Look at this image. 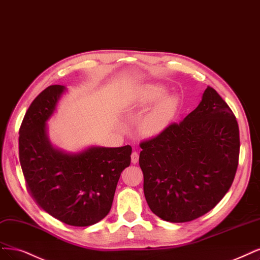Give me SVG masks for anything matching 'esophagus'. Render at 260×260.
<instances>
[{
    "label": "esophagus",
    "mask_w": 260,
    "mask_h": 260,
    "mask_svg": "<svg viewBox=\"0 0 260 260\" xmlns=\"http://www.w3.org/2000/svg\"><path fill=\"white\" fill-rule=\"evenodd\" d=\"M138 161H139V154L137 153V151H133V153L131 154V162L133 165H136V164H138Z\"/></svg>",
    "instance_id": "obj_1"
}]
</instances>
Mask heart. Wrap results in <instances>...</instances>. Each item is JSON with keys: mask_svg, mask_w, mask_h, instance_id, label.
<instances>
[{"mask_svg": "<svg viewBox=\"0 0 260 260\" xmlns=\"http://www.w3.org/2000/svg\"><path fill=\"white\" fill-rule=\"evenodd\" d=\"M166 93L162 86L154 85L148 87L138 103L140 107H146L158 101ZM178 101L175 96L169 95L160 100L151 112H149L140 124V131L144 137L153 138L162 133L172 123L176 116Z\"/></svg>", "mask_w": 260, "mask_h": 260, "instance_id": "b5f03b06", "label": "heart"}]
</instances>
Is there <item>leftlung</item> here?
I'll list each match as a JSON object with an SVG mask.
<instances>
[{
	"mask_svg": "<svg viewBox=\"0 0 260 260\" xmlns=\"http://www.w3.org/2000/svg\"><path fill=\"white\" fill-rule=\"evenodd\" d=\"M139 164L149 209L186 222L210 212L235 180L240 133L229 105L208 86L200 104L180 122L140 143Z\"/></svg>",
	"mask_w": 260,
	"mask_h": 260,
	"instance_id": "obj_1",
	"label": "left lung"
}]
</instances>
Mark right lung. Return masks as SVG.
<instances>
[{"instance_id":"add662e5","label":"right lung","mask_w":260,"mask_h":260,"mask_svg":"<svg viewBox=\"0 0 260 260\" xmlns=\"http://www.w3.org/2000/svg\"><path fill=\"white\" fill-rule=\"evenodd\" d=\"M64 90V86L51 85L29 106L19 129V160L35 202L67 225L86 227L109 214L132 148L90 147L78 154L53 148L46 121Z\"/></svg>"}]
</instances>
